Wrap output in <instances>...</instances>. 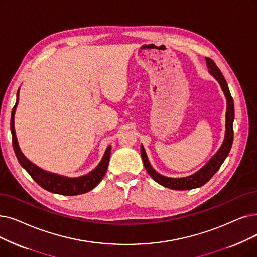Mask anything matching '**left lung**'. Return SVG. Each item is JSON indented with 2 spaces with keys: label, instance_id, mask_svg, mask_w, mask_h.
Wrapping results in <instances>:
<instances>
[{
  "label": "left lung",
  "instance_id": "8db88e82",
  "mask_svg": "<svg viewBox=\"0 0 257 257\" xmlns=\"http://www.w3.org/2000/svg\"><path fill=\"white\" fill-rule=\"evenodd\" d=\"M207 67L209 69V73L214 77V79L218 82L221 90L224 91V94L227 99V111H226V132H225V139L222 142L221 146L217 150V152L212 156V158L207 162V164L202 167L198 171L195 173L185 176V177H168L162 175L158 171H155L148 160V156L145 151V148L143 145H141V154L145 168H146L149 175L153 178V180L169 189H173V190H190V189L198 188L205 185L210 178L213 176L217 170L220 168L221 164L225 162L226 158L228 156L232 143H233V120H234V103L233 98L231 96L228 84L225 80L224 75H222L221 71L219 70L218 67L215 65V63L209 58H206Z\"/></svg>",
  "mask_w": 257,
  "mask_h": 257
}]
</instances>
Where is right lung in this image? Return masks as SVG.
I'll use <instances>...</instances> for the list:
<instances>
[{"label": "right lung", "instance_id": "obj_1", "mask_svg": "<svg viewBox=\"0 0 257 257\" xmlns=\"http://www.w3.org/2000/svg\"><path fill=\"white\" fill-rule=\"evenodd\" d=\"M19 91L17 93V102L13 109V112H11V119H10V129H11V136H13V146L15 153L17 155V159L21 166L29 173V175L38 183L42 188L45 189V190L57 193L61 195H79L86 193L88 191L92 190L95 188L106 174L108 164L110 160V153H111V146H108L102 161L95 167V168L89 172L88 174H85L83 176L79 177H67L64 175H59L57 173H52L46 170L41 169L40 167L31 163L26 156L21 151L19 147V143L16 136V130H15V113L16 109L19 103Z\"/></svg>", "mask_w": 257, "mask_h": 257}]
</instances>
